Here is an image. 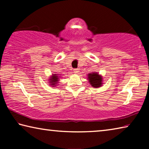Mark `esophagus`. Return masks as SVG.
Segmentation results:
<instances>
[{"mask_svg":"<svg viewBox=\"0 0 149 149\" xmlns=\"http://www.w3.org/2000/svg\"><path fill=\"white\" fill-rule=\"evenodd\" d=\"M74 73H75V74H78V73H79V69L75 68L74 70Z\"/></svg>","mask_w":149,"mask_h":149,"instance_id":"esophagus-1","label":"esophagus"}]
</instances>
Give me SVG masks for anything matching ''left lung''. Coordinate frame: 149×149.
Listing matches in <instances>:
<instances>
[{"mask_svg":"<svg viewBox=\"0 0 149 149\" xmlns=\"http://www.w3.org/2000/svg\"><path fill=\"white\" fill-rule=\"evenodd\" d=\"M88 81L93 87L99 88L102 85V77L97 72L88 74Z\"/></svg>","mask_w":149,"mask_h":149,"instance_id":"8db88e82","label":"left lung"}]
</instances>
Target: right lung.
<instances>
[{
  "label": "right lung",
  "instance_id": "1",
  "mask_svg": "<svg viewBox=\"0 0 149 149\" xmlns=\"http://www.w3.org/2000/svg\"><path fill=\"white\" fill-rule=\"evenodd\" d=\"M59 75L56 74H54L51 75V77L49 79L50 81V85H51V86H56L57 85L58 83V81H59V78L60 76H58Z\"/></svg>",
  "mask_w": 149,
  "mask_h": 149
}]
</instances>
